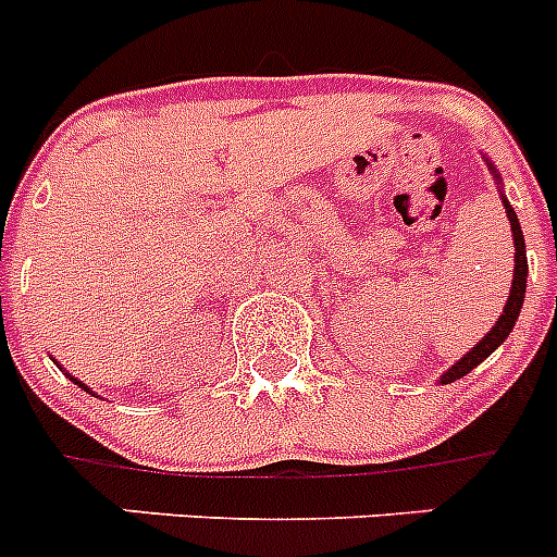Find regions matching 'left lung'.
<instances>
[{
    "instance_id": "left-lung-1",
    "label": "left lung",
    "mask_w": 557,
    "mask_h": 557,
    "mask_svg": "<svg viewBox=\"0 0 557 557\" xmlns=\"http://www.w3.org/2000/svg\"><path fill=\"white\" fill-rule=\"evenodd\" d=\"M491 170H494V164H491ZM494 178L499 181L496 170H494ZM502 203H505V214H508V220H510V231H513V248H516L513 284H510L508 304H505L502 314L496 318L494 329H491V332L485 334V337H482L480 343L471 348V351H466V357L457 359L455 366H451L449 371L441 376V385H449V382H455V379H462L466 373L474 371L482 359L491 357V354H494L496 348L505 343V339H508L510 329L516 326V318H519V312H521V304H524V293H528V250H524V234H521L519 218H516V211H513V206L508 203V198H502Z\"/></svg>"
}]
</instances>
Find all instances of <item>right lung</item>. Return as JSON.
Returning <instances> with one entry per match:
<instances>
[{"label": "right lung", "instance_id": "add662e5", "mask_svg": "<svg viewBox=\"0 0 557 557\" xmlns=\"http://www.w3.org/2000/svg\"><path fill=\"white\" fill-rule=\"evenodd\" d=\"M69 379H72V382H77V379L75 376H69ZM77 385H81V382H77ZM83 387V391H88V387L86 385H81Z\"/></svg>", "mask_w": 557, "mask_h": 557}]
</instances>
